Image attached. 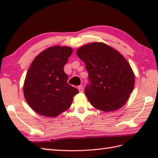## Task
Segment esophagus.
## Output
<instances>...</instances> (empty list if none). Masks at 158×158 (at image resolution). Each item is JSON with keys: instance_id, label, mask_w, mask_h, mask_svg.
Masks as SVG:
<instances>
[{"instance_id": "1", "label": "esophagus", "mask_w": 158, "mask_h": 158, "mask_svg": "<svg viewBox=\"0 0 158 158\" xmlns=\"http://www.w3.org/2000/svg\"><path fill=\"white\" fill-rule=\"evenodd\" d=\"M78 89H79V91L80 93L84 92V87H83L82 85H79V86L78 87Z\"/></svg>"}]
</instances>
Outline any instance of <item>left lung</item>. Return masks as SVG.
Wrapping results in <instances>:
<instances>
[{"instance_id":"left-lung-1","label":"left lung","mask_w":158,"mask_h":158,"mask_svg":"<svg viewBox=\"0 0 158 158\" xmlns=\"http://www.w3.org/2000/svg\"><path fill=\"white\" fill-rule=\"evenodd\" d=\"M77 54L89 74L85 94L91 105L107 112L122 107L135 85V75L125 58L102 42L80 47Z\"/></svg>"}]
</instances>
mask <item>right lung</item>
I'll return each mask as SVG.
<instances>
[{
	"instance_id": "right-lung-1",
	"label": "right lung",
	"mask_w": 158,
	"mask_h": 158,
	"mask_svg": "<svg viewBox=\"0 0 158 158\" xmlns=\"http://www.w3.org/2000/svg\"><path fill=\"white\" fill-rule=\"evenodd\" d=\"M73 49L56 46L40 53L26 74L23 94L28 105L37 114L56 117L70 106L78 89L69 85L64 66Z\"/></svg>"
}]
</instances>
